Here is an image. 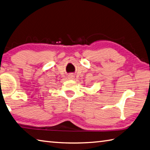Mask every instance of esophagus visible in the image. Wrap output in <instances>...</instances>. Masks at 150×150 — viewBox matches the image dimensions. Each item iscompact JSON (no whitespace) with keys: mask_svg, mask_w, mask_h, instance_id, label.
I'll return each mask as SVG.
<instances>
[{"mask_svg":"<svg viewBox=\"0 0 150 150\" xmlns=\"http://www.w3.org/2000/svg\"><path fill=\"white\" fill-rule=\"evenodd\" d=\"M75 77V75H73V74H69L68 75V78L69 79H73V78Z\"/></svg>","mask_w":150,"mask_h":150,"instance_id":"obj_1","label":"esophagus"}]
</instances>
